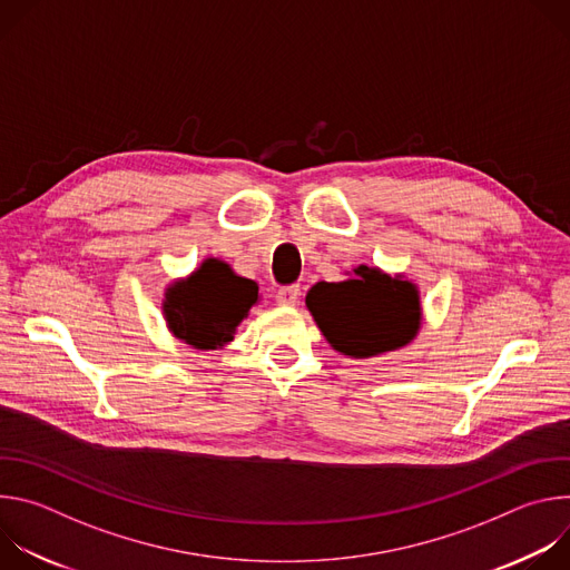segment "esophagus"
Wrapping results in <instances>:
<instances>
[{"instance_id": "esophagus-1", "label": "esophagus", "mask_w": 570, "mask_h": 570, "mask_svg": "<svg viewBox=\"0 0 570 570\" xmlns=\"http://www.w3.org/2000/svg\"><path fill=\"white\" fill-rule=\"evenodd\" d=\"M275 299H277V304H282V306H295V304L299 302V286L293 284V286L279 288L277 295H275Z\"/></svg>"}]
</instances>
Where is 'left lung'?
I'll return each instance as SVG.
<instances>
[{"mask_svg":"<svg viewBox=\"0 0 570 570\" xmlns=\"http://www.w3.org/2000/svg\"><path fill=\"white\" fill-rule=\"evenodd\" d=\"M306 306L322 336L352 358L409 345L422 324L417 286L370 266H358L345 282H317Z\"/></svg>","mask_w":570,"mask_h":570,"instance_id":"1","label":"left lung"}]
</instances>
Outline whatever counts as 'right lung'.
Segmentation results:
<instances>
[{
  "label": "right lung",
  "mask_w": 570,
  "mask_h": 570,
  "mask_svg": "<svg viewBox=\"0 0 570 570\" xmlns=\"http://www.w3.org/2000/svg\"><path fill=\"white\" fill-rule=\"evenodd\" d=\"M259 299V286L225 262L207 259L187 279L167 288L165 317L176 338L196 350H216L234 338L238 322Z\"/></svg>",
  "instance_id": "1"
}]
</instances>
